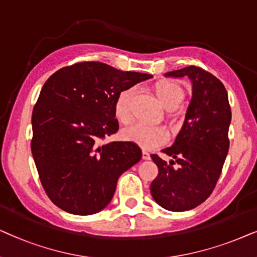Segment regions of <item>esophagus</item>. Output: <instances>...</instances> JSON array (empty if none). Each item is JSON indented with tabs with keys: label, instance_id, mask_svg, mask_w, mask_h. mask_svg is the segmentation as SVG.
I'll return each mask as SVG.
<instances>
[{
	"label": "esophagus",
	"instance_id": "34e87169",
	"mask_svg": "<svg viewBox=\"0 0 257 257\" xmlns=\"http://www.w3.org/2000/svg\"><path fill=\"white\" fill-rule=\"evenodd\" d=\"M142 159L143 160H150V154L147 152V150H143V152H142Z\"/></svg>",
	"mask_w": 257,
	"mask_h": 257
}]
</instances>
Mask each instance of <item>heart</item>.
<instances>
[{"label":"heart","mask_w":257,"mask_h":257,"mask_svg":"<svg viewBox=\"0 0 257 257\" xmlns=\"http://www.w3.org/2000/svg\"><path fill=\"white\" fill-rule=\"evenodd\" d=\"M160 104L164 109H174L181 103L184 97V90L176 82L161 80L153 87ZM131 100L132 90L124 89L119 91L114 102V115L122 124L131 122ZM126 141L134 142L145 149H154L168 141V133L163 126L135 124L123 132Z\"/></svg>","instance_id":"heart-1"}]
</instances>
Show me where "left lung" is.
Returning <instances> with one entry per match:
<instances>
[{
	"instance_id": "1",
	"label": "left lung",
	"mask_w": 257,
	"mask_h": 257,
	"mask_svg": "<svg viewBox=\"0 0 257 257\" xmlns=\"http://www.w3.org/2000/svg\"><path fill=\"white\" fill-rule=\"evenodd\" d=\"M166 76H188L193 98L174 145L162 152L169 162L152 154L159 174L150 184L156 203L170 211L190 210L210 196L229 149L231 109L222 82L196 66L169 71Z\"/></svg>"
}]
</instances>
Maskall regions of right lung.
<instances>
[{"mask_svg":"<svg viewBox=\"0 0 257 257\" xmlns=\"http://www.w3.org/2000/svg\"><path fill=\"white\" fill-rule=\"evenodd\" d=\"M150 77L102 62H78L48 78L33 110L32 153L54 204L75 215L108 206L118 177L142 152L133 142H100L118 131L114 102L119 91Z\"/></svg>","mask_w":257,"mask_h":257,"instance_id":"right-lung-1","label":"right lung"}]
</instances>
